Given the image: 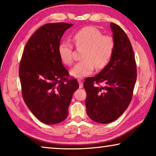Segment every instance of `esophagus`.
<instances>
[{"instance_id":"obj_1","label":"esophagus","mask_w":156,"mask_h":156,"mask_svg":"<svg viewBox=\"0 0 156 156\" xmlns=\"http://www.w3.org/2000/svg\"><path fill=\"white\" fill-rule=\"evenodd\" d=\"M78 83H79V87L83 88V82H82V80H80V79H78Z\"/></svg>"}]
</instances>
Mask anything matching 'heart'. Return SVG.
<instances>
[{
  "instance_id": "obj_1",
  "label": "heart",
  "mask_w": 156,
  "mask_h": 156,
  "mask_svg": "<svg viewBox=\"0 0 156 156\" xmlns=\"http://www.w3.org/2000/svg\"><path fill=\"white\" fill-rule=\"evenodd\" d=\"M73 40L78 49H84L81 59L70 70V74L75 78H83L93 72L94 65L98 69L106 67L113 56L115 42L112 36L102 35L96 27L89 26L75 33ZM58 54L65 65H71L73 62L72 44L62 42L58 46Z\"/></svg>"
}]
</instances>
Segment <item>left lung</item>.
I'll return each instance as SVG.
<instances>
[{"instance_id":"8db88e82","label":"left lung","mask_w":156,"mask_h":156,"mask_svg":"<svg viewBox=\"0 0 156 156\" xmlns=\"http://www.w3.org/2000/svg\"><path fill=\"white\" fill-rule=\"evenodd\" d=\"M110 27L115 42L112 58L98 74L87 78L83 84L87 113L102 124L115 120L127 109L137 78L135 56L127 35L115 23H111Z\"/></svg>"}]
</instances>
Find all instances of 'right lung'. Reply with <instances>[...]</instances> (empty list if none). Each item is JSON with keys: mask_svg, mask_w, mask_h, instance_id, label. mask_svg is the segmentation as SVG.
<instances>
[{"mask_svg": "<svg viewBox=\"0 0 156 156\" xmlns=\"http://www.w3.org/2000/svg\"><path fill=\"white\" fill-rule=\"evenodd\" d=\"M73 24L48 23L38 29L26 44L19 66L23 100L31 113L47 125L62 122L68 115L73 94L79 87L58 54L65 31Z\"/></svg>", "mask_w": 156, "mask_h": 156, "instance_id": "1", "label": "right lung"}]
</instances>
